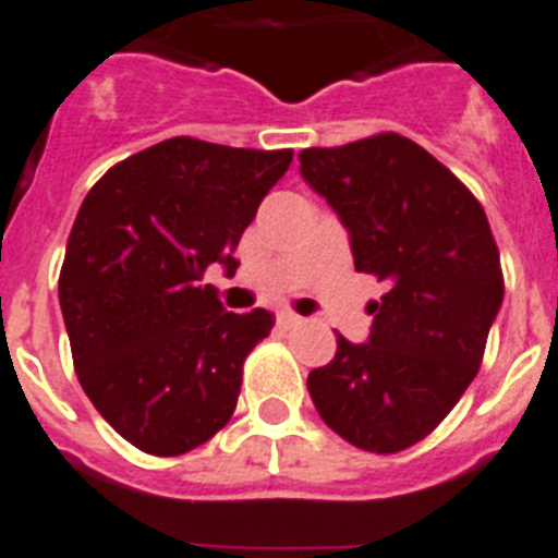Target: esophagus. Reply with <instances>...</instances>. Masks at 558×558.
<instances>
[{"label": "esophagus", "mask_w": 558, "mask_h": 558, "mask_svg": "<svg viewBox=\"0 0 558 558\" xmlns=\"http://www.w3.org/2000/svg\"><path fill=\"white\" fill-rule=\"evenodd\" d=\"M298 323H301V317L294 315V312H289V308H280V312H278V326L289 329V326H298Z\"/></svg>", "instance_id": "obj_1"}]
</instances>
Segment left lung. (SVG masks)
I'll list each match as a JSON object with an SVG mask.
<instances>
[{
	"label": "left lung",
	"instance_id": "obj_1",
	"mask_svg": "<svg viewBox=\"0 0 558 558\" xmlns=\"http://www.w3.org/2000/svg\"><path fill=\"white\" fill-rule=\"evenodd\" d=\"M301 175L349 229L354 269L386 283L366 343L337 335L308 395L335 434L372 453L428 437L480 372L502 266L480 201L405 135L303 149Z\"/></svg>",
	"mask_w": 558,
	"mask_h": 558
}]
</instances>
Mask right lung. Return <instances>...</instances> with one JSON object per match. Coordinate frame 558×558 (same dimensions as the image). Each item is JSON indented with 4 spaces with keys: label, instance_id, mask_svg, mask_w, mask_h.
I'll return each mask as SVG.
<instances>
[{
    "label": "right lung",
    "instance_id": "obj_1",
    "mask_svg": "<svg viewBox=\"0 0 558 558\" xmlns=\"http://www.w3.org/2000/svg\"><path fill=\"white\" fill-rule=\"evenodd\" d=\"M292 149L167 138L98 178L70 229L59 306L84 395L156 457L213 439L238 405L266 308L227 312L204 280L232 257Z\"/></svg>",
    "mask_w": 558,
    "mask_h": 558
}]
</instances>
